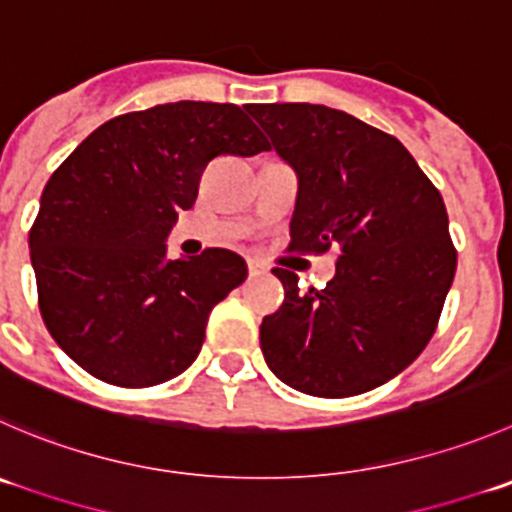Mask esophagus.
I'll return each instance as SVG.
<instances>
[{
	"mask_svg": "<svg viewBox=\"0 0 512 512\" xmlns=\"http://www.w3.org/2000/svg\"><path fill=\"white\" fill-rule=\"evenodd\" d=\"M247 270H250V275H262V272H267V267L262 265L260 260H247Z\"/></svg>",
	"mask_w": 512,
	"mask_h": 512,
	"instance_id": "1",
	"label": "esophagus"
}]
</instances>
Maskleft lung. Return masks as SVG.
<instances>
[{
  "label": "left lung",
  "mask_w": 512,
  "mask_h": 512,
  "mask_svg": "<svg viewBox=\"0 0 512 512\" xmlns=\"http://www.w3.org/2000/svg\"><path fill=\"white\" fill-rule=\"evenodd\" d=\"M297 172L290 250L335 252L325 290L300 292L260 325L267 367L315 398L367 393L403 372L433 337L458 265L438 187L388 132L325 104H250Z\"/></svg>",
  "instance_id": "8db88e82"
}]
</instances>
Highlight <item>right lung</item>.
<instances>
[{
  "label": "right lung",
  "mask_w": 512,
  "mask_h": 512,
  "mask_svg": "<svg viewBox=\"0 0 512 512\" xmlns=\"http://www.w3.org/2000/svg\"><path fill=\"white\" fill-rule=\"evenodd\" d=\"M265 150L237 104L185 99L109 119L54 170L29 252L44 325L79 367L152 388L195 362L212 307L247 265L222 247L167 260L165 240L207 162Z\"/></svg>",
  "instance_id": "obj_1"
}]
</instances>
